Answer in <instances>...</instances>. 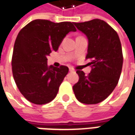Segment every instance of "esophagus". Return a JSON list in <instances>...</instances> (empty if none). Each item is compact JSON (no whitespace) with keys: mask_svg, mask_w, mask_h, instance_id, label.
<instances>
[{"mask_svg":"<svg viewBox=\"0 0 135 135\" xmlns=\"http://www.w3.org/2000/svg\"><path fill=\"white\" fill-rule=\"evenodd\" d=\"M69 71H71V72H73V71H74V69H73V68L70 67L69 68Z\"/></svg>","mask_w":135,"mask_h":135,"instance_id":"obj_1","label":"esophagus"}]
</instances>
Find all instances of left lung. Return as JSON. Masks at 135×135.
Here are the masks:
<instances>
[{
  "mask_svg": "<svg viewBox=\"0 0 135 135\" xmlns=\"http://www.w3.org/2000/svg\"><path fill=\"white\" fill-rule=\"evenodd\" d=\"M74 24L87 36L86 58L91 60L88 75L77 71L79 80L73 86L74 95L81 103H99L113 91L120 78L123 66L120 38L113 28L99 19Z\"/></svg>",
  "mask_w": 135,
  "mask_h": 135,
  "instance_id": "left-lung-1",
  "label": "left lung"
}]
</instances>
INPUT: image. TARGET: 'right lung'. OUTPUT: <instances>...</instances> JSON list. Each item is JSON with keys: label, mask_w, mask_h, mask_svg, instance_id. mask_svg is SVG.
<instances>
[{"label": "right lung", "mask_w": 135, "mask_h": 135, "mask_svg": "<svg viewBox=\"0 0 135 135\" xmlns=\"http://www.w3.org/2000/svg\"><path fill=\"white\" fill-rule=\"evenodd\" d=\"M74 23L35 20L19 32L12 55V73L20 93L29 102L45 104L56 97L69 68L48 66L47 57L58 50L67 33L77 31Z\"/></svg>", "instance_id": "1"}]
</instances>
